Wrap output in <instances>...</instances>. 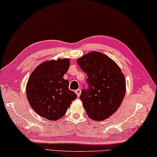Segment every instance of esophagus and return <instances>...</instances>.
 <instances>
[{
	"mask_svg": "<svg viewBox=\"0 0 157 157\" xmlns=\"http://www.w3.org/2000/svg\"><path fill=\"white\" fill-rule=\"evenodd\" d=\"M75 93L76 94V95H77L78 97L80 96V95H81V90H80V89H78V90H76L75 91Z\"/></svg>",
	"mask_w": 157,
	"mask_h": 157,
	"instance_id": "obj_1",
	"label": "esophagus"
}]
</instances>
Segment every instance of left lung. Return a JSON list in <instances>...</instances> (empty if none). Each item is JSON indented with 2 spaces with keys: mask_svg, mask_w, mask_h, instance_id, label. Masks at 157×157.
Here are the masks:
<instances>
[{
  "mask_svg": "<svg viewBox=\"0 0 157 157\" xmlns=\"http://www.w3.org/2000/svg\"><path fill=\"white\" fill-rule=\"evenodd\" d=\"M76 62L87 74L90 85L80 96L86 113L95 121L107 119L119 109L124 98V75L113 60L100 52H89Z\"/></svg>",
  "mask_w": 157,
  "mask_h": 157,
  "instance_id": "1",
  "label": "left lung"
}]
</instances>
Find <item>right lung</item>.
<instances>
[{
  "label": "right lung",
  "instance_id": "obj_1",
  "mask_svg": "<svg viewBox=\"0 0 157 157\" xmlns=\"http://www.w3.org/2000/svg\"><path fill=\"white\" fill-rule=\"evenodd\" d=\"M70 62L66 58L45 61L35 67L29 76L26 87L27 100L41 117L58 120L77 97L69 90V81L63 78Z\"/></svg>",
  "mask_w": 157,
  "mask_h": 157
}]
</instances>
